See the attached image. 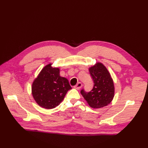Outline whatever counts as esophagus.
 <instances>
[{
	"label": "esophagus",
	"instance_id": "obj_1",
	"mask_svg": "<svg viewBox=\"0 0 148 148\" xmlns=\"http://www.w3.org/2000/svg\"><path fill=\"white\" fill-rule=\"evenodd\" d=\"M82 86H83L82 83H80V82H79V83H77V84H76V85H75V86H74V88H75V89H79L80 88H81L82 87Z\"/></svg>",
	"mask_w": 148,
	"mask_h": 148
}]
</instances>
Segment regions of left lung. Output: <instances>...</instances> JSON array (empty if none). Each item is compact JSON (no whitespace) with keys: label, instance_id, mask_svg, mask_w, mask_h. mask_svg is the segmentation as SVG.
<instances>
[{"label":"left lung","instance_id":"1","mask_svg":"<svg viewBox=\"0 0 148 148\" xmlns=\"http://www.w3.org/2000/svg\"><path fill=\"white\" fill-rule=\"evenodd\" d=\"M94 82L91 91H81L84 99L92 108H102L109 104L114 97L115 88L113 79L106 67L100 62L89 69Z\"/></svg>","mask_w":148,"mask_h":148}]
</instances>
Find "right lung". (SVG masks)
<instances>
[{"instance_id": "1", "label": "right lung", "mask_w": 148, "mask_h": 148, "mask_svg": "<svg viewBox=\"0 0 148 148\" xmlns=\"http://www.w3.org/2000/svg\"><path fill=\"white\" fill-rule=\"evenodd\" d=\"M46 65L32 84L34 99L43 108L51 109L59 106L66 94L71 89L69 80L60 76V69Z\"/></svg>"}]
</instances>
